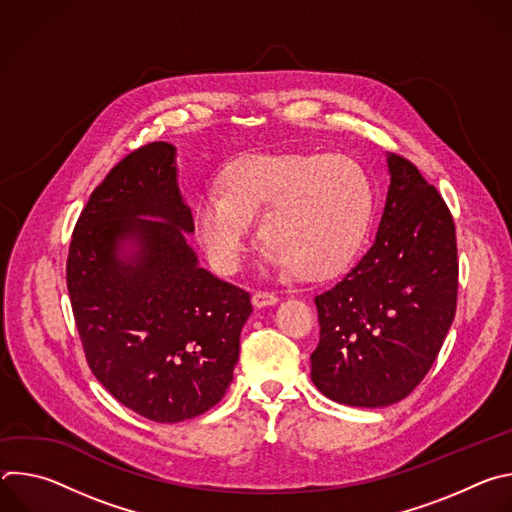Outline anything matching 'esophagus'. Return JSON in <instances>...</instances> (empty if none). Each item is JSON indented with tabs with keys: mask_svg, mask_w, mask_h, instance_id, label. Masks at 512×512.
<instances>
[{
	"mask_svg": "<svg viewBox=\"0 0 512 512\" xmlns=\"http://www.w3.org/2000/svg\"><path fill=\"white\" fill-rule=\"evenodd\" d=\"M251 302L255 308H265V306H273L277 304V296L271 294V291H255V294L251 296Z\"/></svg>",
	"mask_w": 512,
	"mask_h": 512,
	"instance_id": "34e87169",
	"label": "esophagus"
}]
</instances>
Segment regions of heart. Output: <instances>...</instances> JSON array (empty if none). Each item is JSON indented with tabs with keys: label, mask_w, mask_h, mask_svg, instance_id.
Returning a JSON list of instances; mask_svg holds the SVG:
<instances>
[{
	"label": "heart",
	"mask_w": 512,
	"mask_h": 512,
	"mask_svg": "<svg viewBox=\"0 0 512 512\" xmlns=\"http://www.w3.org/2000/svg\"><path fill=\"white\" fill-rule=\"evenodd\" d=\"M373 188L346 156L251 154L218 174V192L192 206V231L210 265L235 273L251 249L249 223L267 245L265 259L302 279L340 271L367 233Z\"/></svg>",
	"instance_id": "obj_1"
}]
</instances>
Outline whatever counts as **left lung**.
I'll return each instance as SVG.
<instances>
[{
  "label": "left lung",
  "mask_w": 512,
  "mask_h": 512,
  "mask_svg": "<svg viewBox=\"0 0 512 512\" xmlns=\"http://www.w3.org/2000/svg\"><path fill=\"white\" fill-rule=\"evenodd\" d=\"M371 249L316 296L312 381L332 401L385 407L427 375L456 316L458 247L442 194L403 156Z\"/></svg>",
  "instance_id": "1"
}]
</instances>
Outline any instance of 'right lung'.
Here are the masks:
<instances>
[{
	"instance_id": "obj_1",
	"label": "right lung",
	"mask_w": 512,
	"mask_h": 512,
	"mask_svg": "<svg viewBox=\"0 0 512 512\" xmlns=\"http://www.w3.org/2000/svg\"><path fill=\"white\" fill-rule=\"evenodd\" d=\"M174 156L166 141L127 154L93 190L66 259L93 375L121 405L158 423L192 419L225 397L253 312L249 291L200 267L186 243L192 210Z\"/></svg>"
}]
</instances>
